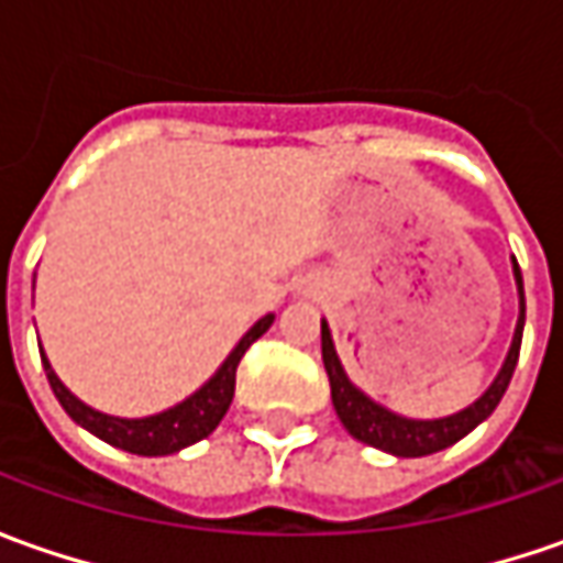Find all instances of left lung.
I'll return each instance as SVG.
<instances>
[{
    "label": "left lung",
    "instance_id": "8db88e82",
    "mask_svg": "<svg viewBox=\"0 0 563 563\" xmlns=\"http://www.w3.org/2000/svg\"><path fill=\"white\" fill-rule=\"evenodd\" d=\"M510 269H514V282H517V300H520V316L514 325V338H510L508 357L501 363L498 376L492 378L486 391L473 404H466L464 410L448 413L439 420H413V417H400L395 410H388L385 404L373 400L363 388H357L351 376L344 373V363L338 357L335 341H332V329L322 319V363L329 373V385H332V404L341 426L357 439V442L378 448L385 454L395 457H426L444 451L451 444H457L464 435H470L476 426L492 417V410L498 407V400L508 391L514 366L520 357V341H523V322H527V297H523V275L517 260L510 256Z\"/></svg>",
    "mask_w": 563,
    "mask_h": 563
}]
</instances>
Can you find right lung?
I'll return each mask as SVG.
<instances>
[{
	"mask_svg": "<svg viewBox=\"0 0 563 563\" xmlns=\"http://www.w3.org/2000/svg\"><path fill=\"white\" fill-rule=\"evenodd\" d=\"M275 322V313H266L263 319H256L247 332L241 335V341L231 347V354L222 360V366L206 378L203 385L187 395L185 400H178L175 407L159 410L153 417H112V413H102L93 410L90 404L77 398L68 391V385L53 373V363L46 357V351H40L43 366L49 369V385H53V395L62 404V410L71 417V420L87 429L90 435H97L112 448H121L128 454H141V457H165V454H178L181 448H190L194 442L206 439L231 407L234 398V376H238V363L247 354V347L269 332V325Z\"/></svg>",
	"mask_w": 563,
	"mask_h": 563,
	"instance_id": "1",
	"label": "right lung"
}]
</instances>
